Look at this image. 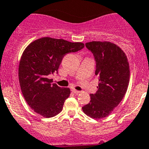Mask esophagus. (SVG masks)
Wrapping results in <instances>:
<instances>
[{"label": "esophagus", "instance_id": "obj_1", "mask_svg": "<svg viewBox=\"0 0 149 149\" xmlns=\"http://www.w3.org/2000/svg\"><path fill=\"white\" fill-rule=\"evenodd\" d=\"M72 91H73V93H74V94H79V93H80V91H77V90H76V89H72Z\"/></svg>", "mask_w": 149, "mask_h": 149}]
</instances>
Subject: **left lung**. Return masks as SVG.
<instances>
[{
	"label": "left lung",
	"mask_w": 149,
	"mask_h": 149,
	"mask_svg": "<svg viewBox=\"0 0 149 149\" xmlns=\"http://www.w3.org/2000/svg\"><path fill=\"white\" fill-rule=\"evenodd\" d=\"M85 45L94 55L99 84L97 92L90 94L91 100L82 109L94 119L104 118L119 104L127 91L129 64L125 52L113 43L93 41Z\"/></svg>",
	"instance_id": "8db88e82"
}]
</instances>
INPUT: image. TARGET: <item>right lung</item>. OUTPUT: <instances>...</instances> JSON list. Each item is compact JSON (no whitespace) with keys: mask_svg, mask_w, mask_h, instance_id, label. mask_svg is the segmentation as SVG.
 <instances>
[{"mask_svg":"<svg viewBox=\"0 0 149 149\" xmlns=\"http://www.w3.org/2000/svg\"><path fill=\"white\" fill-rule=\"evenodd\" d=\"M84 47L81 42L43 37L25 49L19 63V79L24 97L34 112L52 118L62 111L70 91L51 84L49 76L58 73L64 55Z\"/></svg>","mask_w":149,"mask_h":149,"instance_id":"add662e5","label":"right lung"}]
</instances>
